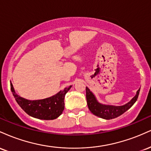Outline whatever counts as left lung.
Segmentation results:
<instances>
[{
	"label": "left lung",
	"mask_w": 151,
	"mask_h": 151,
	"mask_svg": "<svg viewBox=\"0 0 151 151\" xmlns=\"http://www.w3.org/2000/svg\"><path fill=\"white\" fill-rule=\"evenodd\" d=\"M140 89L137 91L136 94L135 95L134 97L127 104L123 106H113L104 104L99 102L94 94L90 91L89 88L86 87V97L88 107H89L90 111L96 116L106 119V120L115 119V118L122 115L124 112L129 110L134 104L135 102L138 99Z\"/></svg>",
	"instance_id": "8db88e82"
}]
</instances>
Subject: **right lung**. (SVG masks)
<instances>
[{"label":"right lung","mask_w":151,"mask_h":151,"mask_svg":"<svg viewBox=\"0 0 151 151\" xmlns=\"http://www.w3.org/2000/svg\"><path fill=\"white\" fill-rule=\"evenodd\" d=\"M72 86L65 88L50 97L38 100H29L21 97L15 92L12 83L10 89L18 105L30 116L42 120H53L60 116L65 109V94Z\"/></svg>","instance_id":"1"}]
</instances>
